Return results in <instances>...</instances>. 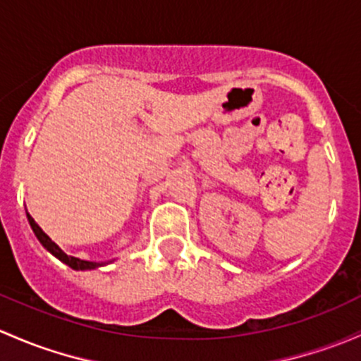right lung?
<instances>
[{"mask_svg":"<svg viewBox=\"0 0 361 361\" xmlns=\"http://www.w3.org/2000/svg\"><path fill=\"white\" fill-rule=\"evenodd\" d=\"M27 219H29V225L30 228H32L34 235L37 237V240L41 242V245H43L44 249L48 250V252H51L53 256L56 257V259H60L62 263H66L67 267H71L72 270H94V268L98 267H104L105 263H94V261H85V259H79V257H74V256H67L66 252H63L62 249L59 247V245L55 244V242L51 240L50 237H48L47 233H44L43 230L39 228V225H37L36 221L32 219V216L27 212Z\"/></svg>","mask_w":361,"mask_h":361,"instance_id":"obj_1","label":"right lung"}]
</instances>
